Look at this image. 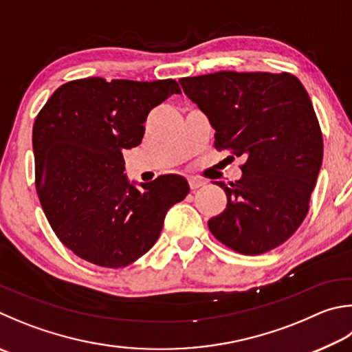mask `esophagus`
Returning a JSON list of instances; mask_svg holds the SVG:
<instances>
[{"instance_id": "1", "label": "esophagus", "mask_w": 352, "mask_h": 352, "mask_svg": "<svg viewBox=\"0 0 352 352\" xmlns=\"http://www.w3.org/2000/svg\"><path fill=\"white\" fill-rule=\"evenodd\" d=\"M189 188L192 189V190H195V189H198V188H201L203 184H204V182L201 180V178H195V177H192V178H189Z\"/></svg>"}]
</instances>
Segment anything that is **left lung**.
<instances>
[{
    "instance_id": "8db88e82",
    "label": "left lung",
    "mask_w": 352,
    "mask_h": 352,
    "mask_svg": "<svg viewBox=\"0 0 352 352\" xmlns=\"http://www.w3.org/2000/svg\"><path fill=\"white\" fill-rule=\"evenodd\" d=\"M180 85L215 129V149L246 160L240 180L217 183L228 204L208 221L209 231L243 255L283 245L308 214L323 160L306 89L287 72L232 70L186 76Z\"/></svg>"
}]
</instances>
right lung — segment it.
<instances>
[{
    "instance_id": "obj_1",
    "label": "right lung",
    "mask_w": 352,
    "mask_h": 352,
    "mask_svg": "<svg viewBox=\"0 0 352 352\" xmlns=\"http://www.w3.org/2000/svg\"><path fill=\"white\" fill-rule=\"evenodd\" d=\"M175 80L106 81L60 86L38 112L32 132L35 186L49 225L76 257L124 267L155 245L164 215L184 200L183 177L127 182L123 151L144 135L148 113L180 94Z\"/></svg>"
}]
</instances>
